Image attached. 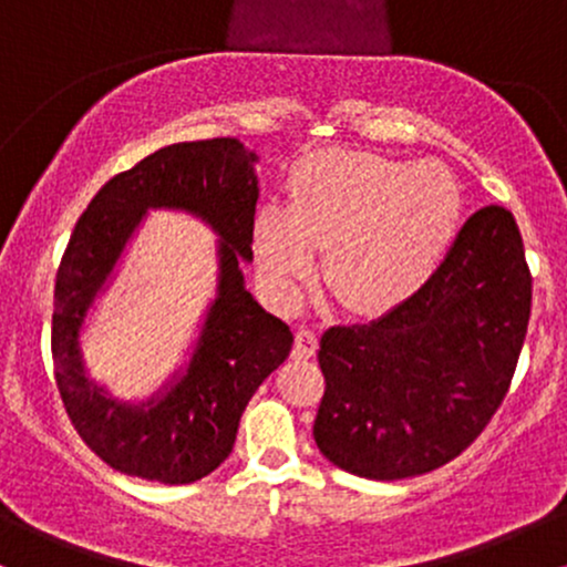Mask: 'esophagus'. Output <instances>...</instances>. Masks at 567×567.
I'll return each mask as SVG.
<instances>
[{
  "label": "esophagus",
  "mask_w": 567,
  "mask_h": 567,
  "mask_svg": "<svg viewBox=\"0 0 567 567\" xmlns=\"http://www.w3.org/2000/svg\"><path fill=\"white\" fill-rule=\"evenodd\" d=\"M317 351V333L311 328H298L296 333V347H292V357L298 360H309Z\"/></svg>",
  "instance_id": "1"
}]
</instances>
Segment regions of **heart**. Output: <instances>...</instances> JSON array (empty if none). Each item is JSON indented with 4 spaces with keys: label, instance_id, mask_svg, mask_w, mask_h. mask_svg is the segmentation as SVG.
Wrapping results in <instances>:
<instances>
[{
    "label": "heart",
    "instance_id": "obj_1",
    "mask_svg": "<svg viewBox=\"0 0 567 567\" xmlns=\"http://www.w3.org/2000/svg\"><path fill=\"white\" fill-rule=\"evenodd\" d=\"M464 218V188L440 162L324 152L290 181L288 210L266 205L252 226L258 271L279 301H296L328 250L324 277L343 301L392 306L440 269Z\"/></svg>",
    "mask_w": 567,
    "mask_h": 567
}]
</instances>
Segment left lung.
Here are the masks:
<instances>
[{"mask_svg": "<svg viewBox=\"0 0 567 567\" xmlns=\"http://www.w3.org/2000/svg\"><path fill=\"white\" fill-rule=\"evenodd\" d=\"M530 290L514 216L487 205L419 292L379 320L324 330V458L357 477L405 480L466 451L509 392Z\"/></svg>", "mask_w": 567, "mask_h": 567, "instance_id": "8db88e82", "label": "left lung"}]
</instances>
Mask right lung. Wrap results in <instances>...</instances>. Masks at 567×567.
Instances as JSON below:
<instances>
[{"mask_svg": "<svg viewBox=\"0 0 567 567\" xmlns=\"http://www.w3.org/2000/svg\"><path fill=\"white\" fill-rule=\"evenodd\" d=\"M258 157L237 138L173 143L114 175L76 220L55 277V383L97 458L130 477L186 485L229 458L256 389L288 360L292 333L245 288L252 261ZM192 212L219 234V288L186 371L141 406L114 401L83 370L86 309L148 209Z\"/></svg>", "mask_w": 567, "mask_h": 567, "instance_id": "obj_1", "label": "right lung"}]
</instances>
